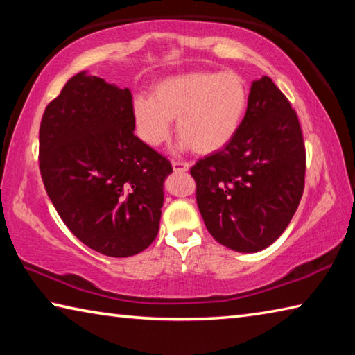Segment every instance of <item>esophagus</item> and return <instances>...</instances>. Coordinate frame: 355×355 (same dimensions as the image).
Segmentation results:
<instances>
[{"instance_id":"1","label":"esophagus","mask_w":355,"mask_h":355,"mask_svg":"<svg viewBox=\"0 0 355 355\" xmlns=\"http://www.w3.org/2000/svg\"><path fill=\"white\" fill-rule=\"evenodd\" d=\"M172 167L175 172H188L191 164L189 163H182V161H172Z\"/></svg>"}]
</instances>
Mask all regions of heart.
<instances>
[{
	"mask_svg": "<svg viewBox=\"0 0 355 355\" xmlns=\"http://www.w3.org/2000/svg\"><path fill=\"white\" fill-rule=\"evenodd\" d=\"M245 81L233 71H189L167 76L152 89V98L133 101V117L141 139L158 147L171 136L177 120L180 146L211 155L230 142L248 111Z\"/></svg>",
	"mask_w": 355,
	"mask_h": 355,
	"instance_id": "1",
	"label": "heart"
}]
</instances>
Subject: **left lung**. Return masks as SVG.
<instances>
[{
  "mask_svg": "<svg viewBox=\"0 0 355 355\" xmlns=\"http://www.w3.org/2000/svg\"><path fill=\"white\" fill-rule=\"evenodd\" d=\"M305 167L297 114L271 78L263 76L252 83L235 137L189 171L208 232L232 250L266 249L296 213Z\"/></svg>",
  "mask_w": 355,
  "mask_h": 355,
  "instance_id": "1",
  "label": "left lung"
}]
</instances>
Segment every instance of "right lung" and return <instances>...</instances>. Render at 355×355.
Wrapping results in <instances>:
<instances>
[{"label": "right lung", "mask_w": 355, "mask_h": 355, "mask_svg": "<svg viewBox=\"0 0 355 355\" xmlns=\"http://www.w3.org/2000/svg\"><path fill=\"white\" fill-rule=\"evenodd\" d=\"M133 97L83 71L45 107L39 169L69 230L107 257H131L158 235L171 161L135 136Z\"/></svg>", "instance_id": "obj_1"}]
</instances>
